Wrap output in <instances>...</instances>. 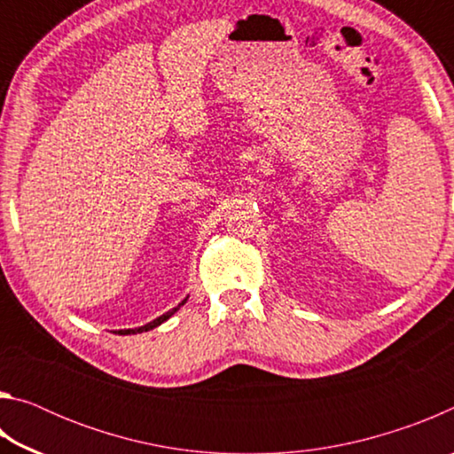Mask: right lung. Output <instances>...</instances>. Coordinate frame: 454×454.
Returning <instances> with one entry per match:
<instances>
[{
    "mask_svg": "<svg viewBox=\"0 0 454 454\" xmlns=\"http://www.w3.org/2000/svg\"><path fill=\"white\" fill-rule=\"evenodd\" d=\"M184 304V302H182ZM180 304V306H182ZM180 306H176V309H172L170 312H166V314H162V317H160V318H156V320H153V322H150V325H145V326H140V328H129V330H118V334H136V333H145V330H152V328H156V326H160V325H162V322L164 320H168V318H170L172 317V314L176 312V310H178L180 309Z\"/></svg>",
    "mask_w": 454,
    "mask_h": 454,
    "instance_id": "obj_1",
    "label": "right lung"
}]
</instances>
